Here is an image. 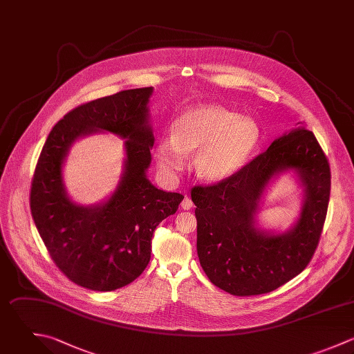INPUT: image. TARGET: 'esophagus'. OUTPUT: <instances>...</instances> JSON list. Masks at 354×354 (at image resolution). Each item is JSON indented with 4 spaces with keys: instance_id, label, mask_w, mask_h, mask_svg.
<instances>
[{
    "instance_id": "34e87169",
    "label": "esophagus",
    "mask_w": 354,
    "mask_h": 354,
    "mask_svg": "<svg viewBox=\"0 0 354 354\" xmlns=\"http://www.w3.org/2000/svg\"><path fill=\"white\" fill-rule=\"evenodd\" d=\"M180 207H182V209H185V211H189L190 208H193V201L190 200V197H185L183 198V201H182V204H180Z\"/></svg>"
}]
</instances>
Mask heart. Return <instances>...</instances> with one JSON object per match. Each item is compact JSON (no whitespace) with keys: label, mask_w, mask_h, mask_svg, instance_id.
<instances>
[{"label":"heart","mask_w":354,"mask_h":354,"mask_svg":"<svg viewBox=\"0 0 354 354\" xmlns=\"http://www.w3.org/2000/svg\"><path fill=\"white\" fill-rule=\"evenodd\" d=\"M261 140V128L251 117L216 104L190 107L174 124V135L160 139L156 158L161 171L175 175L196 150V174L209 182L236 175L251 158Z\"/></svg>","instance_id":"obj_1"}]
</instances>
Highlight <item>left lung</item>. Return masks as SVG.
<instances>
[{
    "mask_svg": "<svg viewBox=\"0 0 354 354\" xmlns=\"http://www.w3.org/2000/svg\"><path fill=\"white\" fill-rule=\"evenodd\" d=\"M284 173L303 187V205L295 225L276 232L262 228L257 214L268 186ZM330 190L328 160L305 125L274 139L229 179L193 187L197 254L211 283L248 297L274 291L298 276L317 248Z\"/></svg>",
    "mask_w": 354,
    "mask_h": 354,
    "instance_id": "1",
    "label": "left lung"
}]
</instances>
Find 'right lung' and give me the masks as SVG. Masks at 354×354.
Wrapping results in <instances>:
<instances>
[{
	"label": "right lung",
	"instance_id": "add662e5",
	"mask_svg": "<svg viewBox=\"0 0 354 354\" xmlns=\"http://www.w3.org/2000/svg\"><path fill=\"white\" fill-rule=\"evenodd\" d=\"M153 91H121L75 107L52 128L35 167L30 207L37 230L62 273L92 291H114L139 277L150 262L156 227L183 200L147 178ZM100 131L124 139L123 174L104 202L82 206L69 198L62 167L78 138Z\"/></svg>",
	"mask_w": 354,
	"mask_h": 354
}]
</instances>
